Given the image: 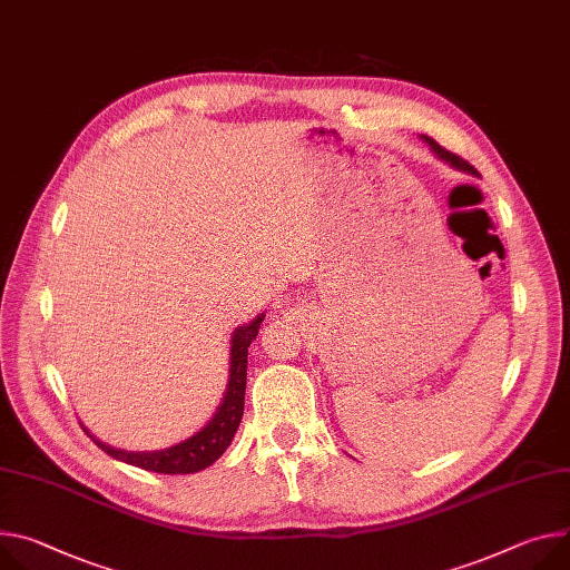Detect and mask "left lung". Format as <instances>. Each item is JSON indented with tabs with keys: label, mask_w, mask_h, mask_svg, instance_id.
I'll return each instance as SVG.
<instances>
[{
	"label": "left lung",
	"mask_w": 570,
	"mask_h": 570,
	"mask_svg": "<svg viewBox=\"0 0 570 570\" xmlns=\"http://www.w3.org/2000/svg\"><path fill=\"white\" fill-rule=\"evenodd\" d=\"M423 140L432 147V151L436 154V157L441 159V161H445V164H450L452 168H456V170H461V173H469V175H478V170L469 164V161H463L461 157H456V154H452V151H448L445 147H441L434 138H430V136H423Z\"/></svg>",
	"instance_id": "1"
}]
</instances>
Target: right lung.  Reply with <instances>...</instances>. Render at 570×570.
<instances>
[{
	"instance_id": "1",
	"label": "right lung",
	"mask_w": 570,
	"mask_h": 570,
	"mask_svg": "<svg viewBox=\"0 0 570 570\" xmlns=\"http://www.w3.org/2000/svg\"><path fill=\"white\" fill-rule=\"evenodd\" d=\"M266 314L256 316L243 327H236L232 336V356H229V382L225 397L214 413V419L206 423L197 434L190 439L164 448V450H151V452H127L120 448H111L95 439L83 425V432L92 439L97 448L105 450L109 456L138 465L142 471L151 473H164V475H188L197 473L202 469H209V465L223 456V452L229 448L240 419H243V406H245V382H247V347L256 338L258 327H262Z\"/></svg>"
}]
</instances>
